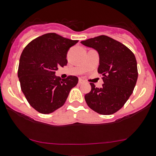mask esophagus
<instances>
[{
	"label": "esophagus",
	"instance_id": "obj_1",
	"mask_svg": "<svg viewBox=\"0 0 156 156\" xmlns=\"http://www.w3.org/2000/svg\"><path fill=\"white\" fill-rule=\"evenodd\" d=\"M78 83L79 84H83V83H85V81L84 79H82V78H79L78 79Z\"/></svg>",
	"mask_w": 156,
	"mask_h": 156
}]
</instances>
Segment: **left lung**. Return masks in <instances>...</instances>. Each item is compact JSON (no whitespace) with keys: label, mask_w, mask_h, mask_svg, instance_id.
Masks as SVG:
<instances>
[{"label":"left lung","mask_w":156,"mask_h":156,"mask_svg":"<svg viewBox=\"0 0 156 156\" xmlns=\"http://www.w3.org/2000/svg\"><path fill=\"white\" fill-rule=\"evenodd\" d=\"M81 43L98 52V72L104 81L100 88L90 83L91 90L84 96L86 103L100 114H113L123 107L136 84L138 70L135 55L126 46L104 35Z\"/></svg>","instance_id":"left-lung-1"}]
</instances>
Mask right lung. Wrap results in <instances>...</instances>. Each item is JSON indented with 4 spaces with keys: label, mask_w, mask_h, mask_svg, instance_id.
I'll return each instance as SVG.
<instances>
[{
    "label": "right lung",
    "mask_w": 156,
    "mask_h": 156,
    "mask_svg": "<svg viewBox=\"0 0 156 156\" xmlns=\"http://www.w3.org/2000/svg\"><path fill=\"white\" fill-rule=\"evenodd\" d=\"M78 40L56 33H46L30 42L23 50L18 68L21 90L29 104L38 112L51 113L64 105L78 78L55 75L58 67L67 65V52Z\"/></svg>",
    "instance_id": "1"
}]
</instances>
